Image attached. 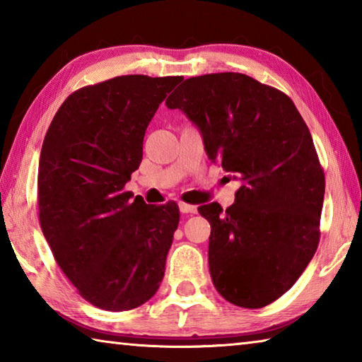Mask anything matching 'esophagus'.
<instances>
[{"label":"esophagus","instance_id":"1","mask_svg":"<svg viewBox=\"0 0 362 362\" xmlns=\"http://www.w3.org/2000/svg\"><path fill=\"white\" fill-rule=\"evenodd\" d=\"M179 209H180V212L182 214H196V206H193V204H187V203H179Z\"/></svg>","mask_w":362,"mask_h":362}]
</instances>
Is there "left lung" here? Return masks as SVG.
<instances>
[{"instance_id":"left-lung-1","label":"left lung","mask_w":362,"mask_h":362,"mask_svg":"<svg viewBox=\"0 0 362 362\" xmlns=\"http://www.w3.org/2000/svg\"><path fill=\"white\" fill-rule=\"evenodd\" d=\"M198 127L212 163L240 177L235 204L209 220V269L220 296L262 308L286 293L320 243L324 170L311 134L281 90L243 73L188 78L166 100Z\"/></svg>"}]
</instances>
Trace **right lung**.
Instances as JSON below:
<instances>
[{
	"mask_svg": "<svg viewBox=\"0 0 362 362\" xmlns=\"http://www.w3.org/2000/svg\"><path fill=\"white\" fill-rule=\"evenodd\" d=\"M182 76L126 75L66 97L46 132L38 168L40 225L79 296L126 311L155 296L179 225L175 203L150 206L124 185L144 136Z\"/></svg>",
	"mask_w": 362,
	"mask_h": 362,
	"instance_id": "obj_1",
	"label": "right lung"
}]
</instances>
